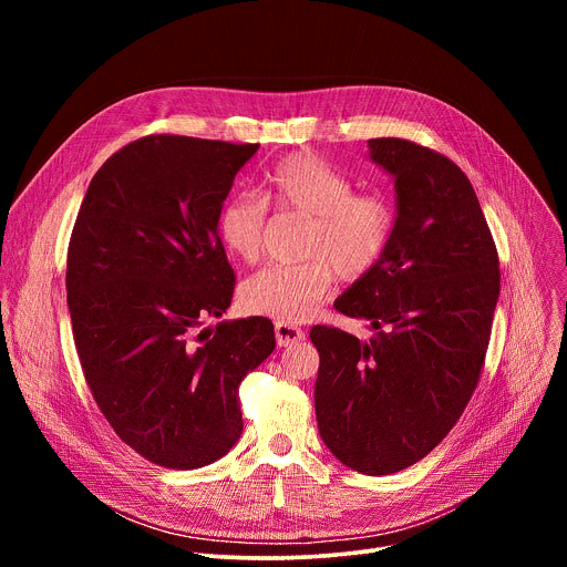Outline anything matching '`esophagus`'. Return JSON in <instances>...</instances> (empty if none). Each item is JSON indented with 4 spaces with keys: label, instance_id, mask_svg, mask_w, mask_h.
Masks as SVG:
<instances>
[{
    "label": "esophagus",
    "instance_id": "1",
    "mask_svg": "<svg viewBox=\"0 0 567 567\" xmlns=\"http://www.w3.org/2000/svg\"><path fill=\"white\" fill-rule=\"evenodd\" d=\"M305 339V332L296 326H289V322H276V341L280 348L300 343Z\"/></svg>",
    "mask_w": 567,
    "mask_h": 567
}]
</instances>
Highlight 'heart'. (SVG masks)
Here are the masks:
<instances>
[{
  "instance_id": "obj_1",
  "label": "heart",
  "mask_w": 567,
  "mask_h": 567,
  "mask_svg": "<svg viewBox=\"0 0 567 567\" xmlns=\"http://www.w3.org/2000/svg\"><path fill=\"white\" fill-rule=\"evenodd\" d=\"M352 182L311 154L282 158L265 182L262 199L237 195L217 213L224 249L256 262L262 249L267 206L311 217L298 265H269L245 280L239 302L247 311L280 322L313 316L332 289L334 271L343 280L365 276L383 256L392 233V210L379 195H352Z\"/></svg>"
}]
</instances>
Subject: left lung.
<instances>
[{
  "label": "left lung",
  "mask_w": 567,
  "mask_h": 567,
  "mask_svg": "<svg viewBox=\"0 0 567 567\" xmlns=\"http://www.w3.org/2000/svg\"><path fill=\"white\" fill-rule=\"evenodd\" d=\"M394 179L381 260L334 302L377 332H309L320 354L313 406L320 440L346 466L388 475L429 455L477 385L501 293L498 254L466 175L403 138H370Z\"/></svg>",
  "instance_id": "1"
}]
</instances>
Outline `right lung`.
Here are the masks:
<instances>
[{"instance_id":"1","label":"right lung","mask_w":567,"mask_h":567,"mask_svg":"<svg viewBox=\"0 0 567 567\" xmlns=\"http://www.w3.org/2000/svg\"><path fill=\"white\" fill-rule=\"evenodd\" d=\"M258 143L156 134L112 154L75 217L66 305L101 413L138 455L199 468L241 435L237 388L276 348L269 318H221L217 213Z\"/></svg>"}]
</instances>
